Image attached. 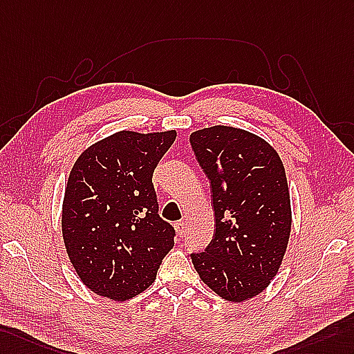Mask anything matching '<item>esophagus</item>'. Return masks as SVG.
Listing matches in <instances>:
<instances>
[{"instance_id":"obj_1","label":"esophagus","mask_w":354,"mask_h":354,"mask_svg":"<svg viewBox=\"0 0 354 354\" xmlns=\"http://www.w3.org/2000/svg\"><path fill=\"white\" fill-rule=\"evenodd\" d=\"M176 230H177V234L180 237H183L186 234V223L183 221L176 222Z\"/></svg>"}]
</instances>
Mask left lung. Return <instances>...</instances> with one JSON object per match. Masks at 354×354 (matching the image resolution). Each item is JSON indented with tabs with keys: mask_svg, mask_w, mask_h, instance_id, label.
Wrapping results in <instances>:
<instances>
[{
	"mask_svg": "<svg viewBox=\"0 0 354 354\" xmlns=\"http://www.w3.org/2000/svg\"><path fill=\"white\" fill-rule=\"evenodd\" d=\"M189 142L209 178L214 214L210 243L191 254L194 267L222 299H251L277 274L288 243L291 209L283 165L269 144L242 129H201Z\"/></svg>",
	"mask_w": 354,
	"mask_h": 354,
	"instance_id": "left-lung-1",
	"label": "left lung"
}]
</instances>
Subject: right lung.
I'll return each instance as SVG.
<instances>
[{
	"label": "right lung",
	"mask_w": 354,
	"mask_h": 354,
	"mask_svg": "<svg viewBox=\"0 0 354 354\" xmlns=\"http://www.w3.org/2000/svg\"><path fill=\"white\" fill-rule=\"evenodd\" d=\"M176 131L118 132L85 150L63 203V239L77 277L91 291L127 300L149 288L174 246L151 182Z\"/></svg>",
	"instance_id": "right-lung-1"
}]
</instances>
